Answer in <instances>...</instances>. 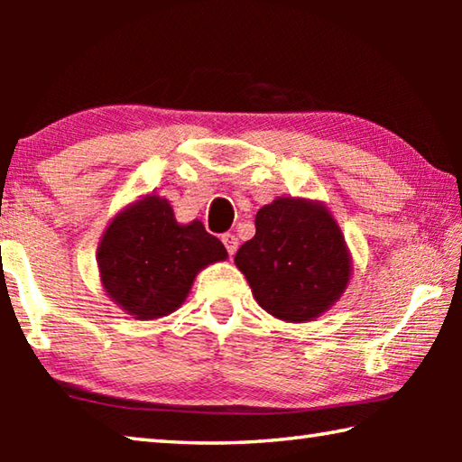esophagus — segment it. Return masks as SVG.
<instances>
[{
    "label": "esophagus",
    "mask_w": 462,
    "mask_h": 462,
    "mask_svg": "<svg viewBox=\"0 0 462 462\" xmlns=\"http://www.w3.org/2000/svg\"><path fill=\"white\" fill-rule=\"evenodd\" d=\"M222 242H224V246H226V250H228V254L232 256L234 253H236V248H238V238L234 236V234H230V232H226V234H222Z\"/></svg>",
    "instance_id": "esophagus-1"
}]
</instances>
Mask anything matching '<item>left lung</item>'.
I'll return each instance as SVG.
<instances>
[{"instance_id": "1", "label": "left lung", "mask_w": 462, "mask_h": 462, "mask_svg": "<svg viewBox=\"0 0 462 462\" xmlns=\"http://www.w3.org/2000/svg\"><path fill=\"white\" fill-rule=\"evenodd\" d=\"M254 226L234 263L263 310L287 322H308L338 300L350 279V256L324 206L279 198L259 209Z\"/></svg>"}]
</instances>
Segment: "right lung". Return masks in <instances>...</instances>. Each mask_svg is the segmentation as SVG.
Segmentation results:
<instances>
[{
    "instance_id": "obj_1",
    "label": "right lung",
    "mask_w": 462,
    "mask_h": 462,
    "mask_svg": "<svg viewBox=\"0 0 462 462\" xmlns=\"http://www.w3.org/2000/svg\"><path fill=\"white\" fill-rule=\"evenodd\" d=\"M228 253L201 222L177 224L167 199L148 195L116 217L99 242L107 295L138 319H154L185 301L198 271Z\"/></svg>"
}]
</instances>
